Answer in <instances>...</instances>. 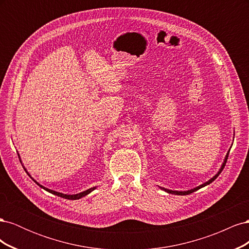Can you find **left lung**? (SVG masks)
<instances>
[{
  "label": "left lung",
  "mask_w": 249,
  "mask_h": 249,
  "mask_svg": "<svg viewBox=\"0 0 249 249\" xmlns=\"http://www.w3.org/2000/svg\"><path fill=\"white\" fill-rule=\"evenodd\" d=\"M229 154H230V152H229ZM229 154L227 155V157H225V160H224V162H223V164H222V166H221V168H220V170H219V172L217 173V175L214 177V178H211L209 182H207V183H205V184H202V185H200V186H198V187H196V188H194V189H191V190H188V191H172V190H168V189H165V188H162L163 190H165L166 192H168V193H171V194H177V195H187V194H190V193H192V192H194V191H196V190H198V189H200V188H202V187H205V186H207V185H209V184H211L213 182V180H215L216 178H217V177L220 175L221 173V171L223 170V168H224V166H225V164H227V161H228V158H229Z\"/></svg>",
  "instance_id": "8db88e82"
}]
</instances>
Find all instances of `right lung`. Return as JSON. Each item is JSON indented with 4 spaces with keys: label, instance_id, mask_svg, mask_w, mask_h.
Returning a JSON list of instances; mask_svg holds the SVG:
<instances>
[{
    "label": "right lung",
    "instance_id": "1",
    "mask_svg": "<svg viewBox=\"0 0 249 249\" xmlns=\"http://www.w3.org/2000/svg\"><path fill=\"white\" fill-rule=\"evenodd\" d=\"M37 184H38V183H37ZM38 185H39V184H38ZM39 186H40L41 188H43L44 190L49 191L50 193H53V194H55V195H58V196H61V197H63V198H67V199H79V198H81V197H83V196H85V195L89 194L90 192L93 191V190L95 189V187H93V188H90V189H88V190H86V191H83V192H81V193H79V194L67 195V194H63V193H59V192H56V191L50 190V189H48V188H44V187H42L41 185H39Z\"/></svg>",
    "mask_w": 249,
    "mask_h": 249
}]
</instances>
